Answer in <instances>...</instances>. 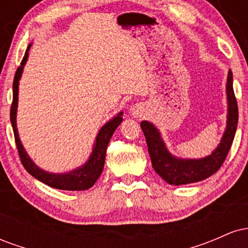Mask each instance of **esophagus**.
<instances>
[{"instance_id": "obj_1", "label": "esophagus", "mask_w": 248, "mask_h": 248, "mask_svg": "<svg viewBox=\"0 0 248 248\" xmlns=\"http://www.w3.org/2000/svg\"><path fill=\"white\" fill-rule=\"evenodd\" d=\"M130 112H132V115L134 118H140V116H142V114H143L144 107L142 106L141 104H136L130 108Z\"/></svg>"}]
</instances>
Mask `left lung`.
<instances>
[{"mask_svg": "<svg viewBox=\"0 0 248 248\" xmlns=\"http://www.w3.org/2000/svg\"><path fill=\"white\" fill-rule=\"evenodd\" d=\"M226 92L227 101H229L226 130L217 149L205 158L182 160V158L173 157L167 150L160 133L154 127V124L148 121L141 122L142 132L146 136L148 152L152 158L153 168L169 184L182 186V184L203 181L217 172L223 166L230 148L232 146L238 126V104L234 91H233V76L231 70L227 75Z\"/></svg>", "mask_w": 248, "mask_h": 248, "instance_id": "obj_1", "label": "left lung"}]
</instances>
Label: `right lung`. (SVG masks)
Masks as SVG:
<instances>
[{"mask_svg":"<svg viewBox=\"0 0 248 248\" xmlns=\"http://www.w3.org/2000/svg\"><path fill=\"white\" fill-rule=\"evenodd\" d=\"M31 44L28 46L25 55L22 59L21 65L17 67L15 73V78H14L13 84V104L10 108V121L13 124L14 135H15V142L17 147V152H18L19 158H21L22 164L31 176L43 182L44 184L51 187L59 190H69V191H80V190H87L91 186H94V183L100 177L102 169H104L105 157H106V149L112 138L113 133L115 132L116 128L122 122V112L119 113L118 115L110 119L109 121L102 126L99 132L94 146H93L92 154L90 156V160L87 161L86 164L79 168V169L73 170L69 173H50L44 171V170L39 169L38 167L30 160L28 154L25 153L23 146H22L21 141L18 139V133H17L16 127V110H17V101H18V81L21 79L22 72H23V67L27 62L28 56H29V49Z\"/></svg>","mask_w":248,"mask_h":248,"instance_id":"1","label":"right lung"}]
</instances>
